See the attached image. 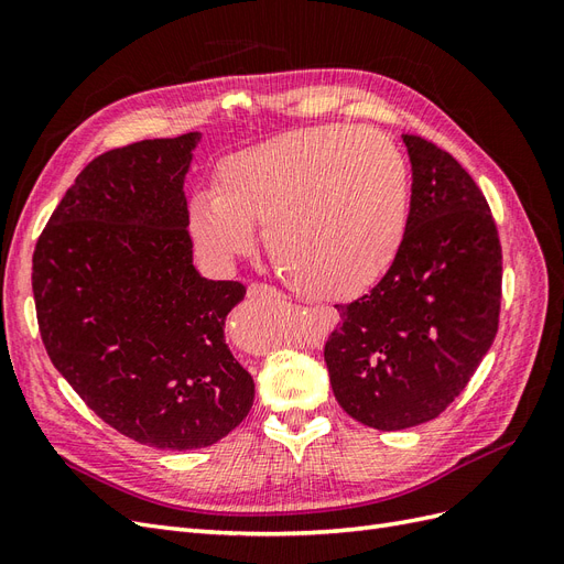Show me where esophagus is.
Returning <instances> with one entry per match:
<instances>
[{
  "instance_id": "esophagus-1",
  "label": "esophagus",
  "mask_w": 564,
  "mask_h": 564,
  "mask_svg": "<svg viewBox=\"0 0 564 564\" xmlns=\"http://www.w3.org/2000/svg\"><path fill=\"white\" fill-rule=\"evenodd\" d=\"M247 296L253 301H263V299H280L282 294L278 292L275 286H270V284H261V282H253V284H249V289H247Z\"/></svg>"
}]
</instances>
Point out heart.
<instances>
[{"instance_id":"obj_1","label":"heart","mask_w":564,"mask_h":564,"mask_svg":"<svg viewBox=\"0 0 564 564\" xmlns=\"http://www.w3.org/2000/svg\"><path fill=\"white\" fill-rule=\"evenodd\" d=\"M409 166L379 129L322 124L232 152L214 193L191 199L199 251L228 263L253 247V226L284 282L344 301L367 292L398 259L409 224Z\"/></svg>"}]
</instances>
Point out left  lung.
Listing matches in <instances>:
<instances>
[{
  "mask_svg": "<svg viewBox=\"0 0 564 564\" xmlns=\"http://www.w3.org/2000/svg\"><path fill=\"white\" fill-rule=\"evenodd\" d=\"M412 202L402 249L369 294L336 305L324 362L344 412L402 431L460 395L499 332L501 242L489 204L447 150L402 133Z\"/></svg>",
  "mask_w": 564,
  "mask_h": 564,
  "instance_id": "8db88e82",
  "label": "left lung"
}]
</instances>
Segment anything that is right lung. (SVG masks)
<instances>
[{"mask_svg":"<svg viewBox=\"0 0 564 564\" xmlns=\"http://www.w3.org/2000/svg\"><path fill=\"white\" fill-rule=\"evenodd\" d=\"M199 133L139 141L82 169L32 253L51 362L110 429L141 445L209 447L253 404L224 338L247 294L193 265L183 176Z\"/></svg>","mask_w":564,"mask_h":564,"instance_id":"obj_1","label":"right lung"}]
</instances>
